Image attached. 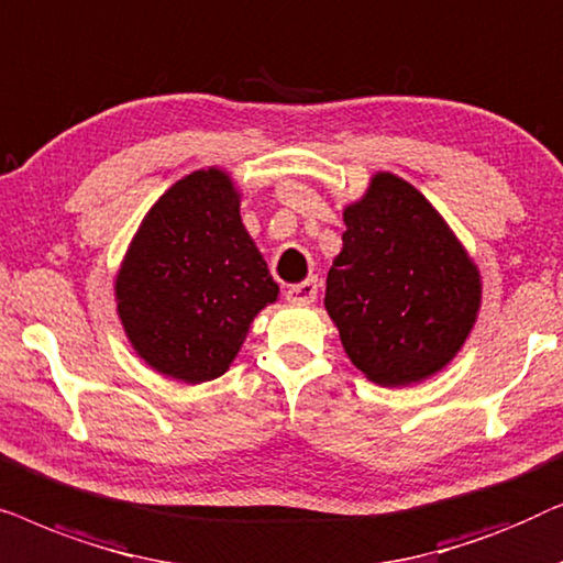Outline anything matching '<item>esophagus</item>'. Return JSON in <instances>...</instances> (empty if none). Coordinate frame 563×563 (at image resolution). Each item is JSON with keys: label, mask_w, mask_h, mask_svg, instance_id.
<instances>
[{"label": "esophagus", "mask_w": 563, "mask_h": 563, "mask_svg": "<svg viewBox=\"0 0 563 563\" xmlns=\"http://www.w3.org/2000/svg\"><path fill=\"white\" fill-rule=\"evenodd\" d=\"M314 297H318V284H314V279L291 284V287L287 289L289 305H312Z\"/></svg>", "instance_id": "obj_1"}]
</instances>
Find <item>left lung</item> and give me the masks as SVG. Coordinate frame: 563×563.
<instances>
[{"label":"left lung","instance_id":"obj_1","mask_svg":"<svg viewBox=\"0 0 563 563\" xmlns=\"http://www.w3.org/2000/svg\"><path fill=\"white\" fill-rule=\"evenodd\" d=\"M325 310L353 366L410 387L451 364L482 307V274L441 212L389 172L343 210Z\"/></svg>","mask_w":563,"mask_h":563}]
</instances>
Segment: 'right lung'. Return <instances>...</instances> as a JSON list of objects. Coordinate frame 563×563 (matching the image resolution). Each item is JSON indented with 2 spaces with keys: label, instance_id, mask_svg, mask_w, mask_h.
<instances>
[{
  "label": "right lung",
  "instance_id": "right-lung-1",
  "mask_svg": "<svg viewBox=\"0 0 563 563\" xmlns=\"http://www.w3.org/2000/svg\"><path fill=\"white\" fill-rule=\"evenodd\" d=\"M279 284L241 220V191L218 166L168 187L128 245L114 302L130 345L184 384L218 379Z\"/></svg>",
  "mask_w": 563,
  "mask_h": 563
}]
</instances>
